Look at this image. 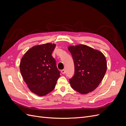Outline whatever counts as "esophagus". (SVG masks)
<instances>
[{"instance_id": "esophagus-1", "label": "esophagus", "mask_w": 126, "mask_h": 126, "mask_svg": "<svg viewBox=\"0 0 126 126\" xmlns=\"http://www.w3.org/2000/svg\"><path fill=\"white\" fill-rule=\"evenodd\" d=\"M61 72H62V73L63 74H64L66 73V71H65V70H64V69L62 70V71H61Z\"/></svg>"}]
</instances>
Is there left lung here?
I'll use <instances>...</instances> for the list:
<instances>
[{"label":"left lung","instance_id":"left-lung-1","mask_svg":"<svg viewBox=\"0 0 126 126\" xmlns=\"http://www.w3.org/2000/svg\"><path fill=\"white\" fill-rule=\"evenodd\" d=\"M74 60L75 74L69 79L72 88L81 94L94 90L107 70L105 56L100 51L85 45L68 47Z\"/></svg>","mask_w":126,"mask_h":126}]
</instances>
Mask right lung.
<instances>
[{
    "mask_svg": "<svg viewBox=\"0 0 126 126\" xmlns=\"http://www.w3.org/2000/svg\"><path fill=\"white\" fill-rule=\"evenodd\" d=\"M56 45L51 43L35 46L20 61V70L25 82L32 92L39 96L54 90L60 76L51 55Z\"/></svg>",
    "mask_w": 126,
    "mask_h": 126,
    "instance_id": "right-lung-1",
    "label": "right lung"
}]
</instances>
